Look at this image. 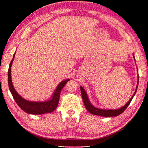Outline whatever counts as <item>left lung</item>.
Segmentation results:
<instances>
[{
    "label": "left lung",
    "mask_w": 148,
    "mask_h": 148,
    "mask_svg": "<svg viewBox=\"0 0 148 148\" xmlns=\"http://www.w3.org/2000/svg\"><path fill=\"white\" fill-rule=\"evenodd\" d=\"M133 56H134V60L135 59V57H134V54H133ZM138 83H137V86H136V91L134 92V94L133 95L131 99L129 100L127 103H126L125 106L121 107V108L117 109V110H104V109H100V108H95V106H93V105L89 99L88 96H87V94L85 91V90L83 88L82 86L80 87L81 89V95H82V99L83 101V103H84L85 107V108L87 109V110L91 113L93 115H99V116H102V117H115L117 116V115H120L121 113L123 112L124 111L126 110V108H127L128 106H129L130 102L132 101V100L133 99V97H134L135 94H136V91H137V89H138V83H139V77H138Z\"/></svg>",
    "instance_id": "1"
}]
</instances>
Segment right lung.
<instances>
[{"label":"right lung","mask_w":148,"mask_h":148,"mask_svg":"<svg viewBox=\"0 0 148 148\" xmlns=\"http://www.w3.org/2000/svg\"><path fill=\"white\" fill-rule=\"evenodd\" d=\"M14 56H15V53H14L13 55L12 61H10L9 68H8V83L10 93H11L12 97H13L17 105L23 111L27 113H29V114L41 115L45 114V113L53 112V111L55 110L57 107L58 106L60 93H61L62 89L63 88L64 86L66 85V83L70 79H65V80L62 81L57 85L51 97L48 100L45 101H31L25 99L17 93L15 89H14L13 85H12L11 80V66L14 59Z\"/></svg>","instance_id":"obj_1"}]
</instances>
